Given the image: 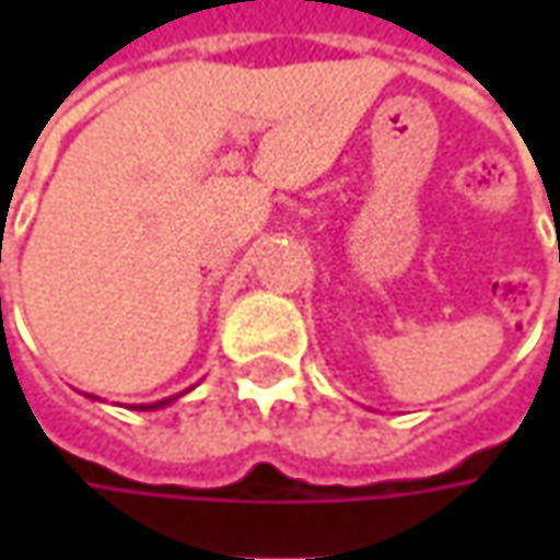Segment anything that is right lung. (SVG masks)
Instances as JSON below:
<instances>
[{
  "label": "right lung",
  "instance_id": "obj_1",
  "mask_svg": "<svg viewBox=\"0 0 560 560\" xmlns=\"http://www.w3.org/2000/svg\"><path fill=\"white\" fill-rule=\"evenodd\" d=\"M167 401H171V398H167ZM167 401H155V405H152V408H162V405H167Z\"/></svg>",
  "mask_w": 560,
  "mask_h": 560
}]
</instances>
